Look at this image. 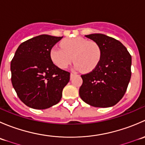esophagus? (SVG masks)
<instances>
[{
  "label": "esophagus",
  "mask_w": 145,
  "mask_h": 145,
  "mask_svg": "<svg viewBox=\"0 0 145 145\" xmlns=\"http://www.w3.org/2000/svg\"><path fill=\"white\" fill-rule=\"evenodd\" d=\"M74 74H76V73H74V72H71V74H70V76H71V78H72L73 76H74Z\"/></svg>",
  "instance_id": "esophagus-1"
}]
</instances>
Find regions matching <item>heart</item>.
<instances>
[{
	"label": "heart",
	"instance_id": "heart-1",
	"mask_svg": "<svg viewBox=\"0 0 145 145\" xmlns=\"http://www.w3.org/2000/svg\"><path fill=\"white\" fill-rule=\"evenodd\" d=\"M61 45L63 49L54 46L50 51L51 60L59 68H67L74 58L76 68L88 72L94 69L100 62L101 48L93 40L81 37L71 38L64 40Z\"/></svg>",
	"mask_w": 145,
	"mask_h": 145
}]
</instances>
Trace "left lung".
Listing matches in <instances>:
<instances>
[{
	"mask_svg": "<svg viewBox=\"0 0 145 145\" xmlns=\"http://www.w3.org/2000/svg\"><path fill=\"white\" fill-rule=\"evenodd\" d=\"M101 48L97 67L81 75L79 95L82 100L95 107H109L123 97L131 77L132 57L118 40L102 33L86 35Z\"/></svg>",
	"mask_w": 145,
	"mask_h": 145,
	"instance_id": "left-lung-1",
	"label": "left lung"
}]
</instances>
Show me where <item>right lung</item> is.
I'll use <instances>...</instances> for the list:
<instances>
[{"mask_svg": "<svg viewBox=\"0 0 145 145\" xmlns=\"http://www.w3.org/2000/svg\"><path fill=\"white\" fill-rule=\"evenodd\" d=\"M62 37L42 34L20 45L10 64L17 96L31 108L45 109L59 102L70 73L53 64L50 51Z\"/></svg>", "mask_w": 145, "mask_h": 145, "instance_id": "obj_1", "label": "right lung"}]
</instances>
